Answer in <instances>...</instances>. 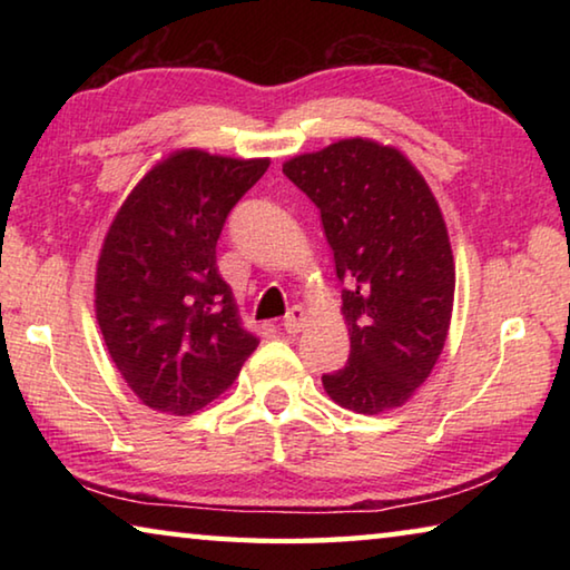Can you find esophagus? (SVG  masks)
I'll return each mask as SVG.
<instances>
[{"instance_id": "obj_1", "label": "esophagus", "mask_w": 570, "mask_h": 570, "mask_svg": "<svg viewBox=\"0 0 570 570\" xmlns=\"http://www.w3.org/2000/svg\"><path fill=\"white\" fill-rule=\"evenodd\" d=\"M282 326H284L286 334H298V332H302L304 326H306L304 308H302V306H292V308H288V314L284 316Z\"/></svg>"}]
</instances>
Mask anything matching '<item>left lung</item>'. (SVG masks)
I'll return each mask as SVG.
<instances>
[{
    "instance_id": "left-lung-1",
    "label": "left lung",
    "mask_w": 570,
    "mask_h": 570,
    "mask_svg": "<svg viewBox=\"0 0 570 570\" xmlns=\"http://www.w3.org/2000/svg\"><path fill=\"white\" fill-rule=\"evenodd\" d=\"M284 176L320 208L344 284L350 360L324 390L360 414L400 407L450 330L455 264L435 196L400 150L362 138L288 160Z\"/></svg>"
}]
</instances>
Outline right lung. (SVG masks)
<instances>
[{
	"instance_id": "obj_1",
	"label": "right lung",
	"mask_w": 570,
	"mask_h": 570,
	"mask_svg": "<svg viewBox=\"0 0 570 570\" xmlns=\"http://www.w3.org/2000/svg\"><path fill=\"white\" fill-rule=\"evenodd\" d=\"M266 168L268 160L173 153L132 188L105 236L98 324L118 372L153 410L206 407L258 346L240 330L216 244Z\"/></svg>"
}]
</instances>
